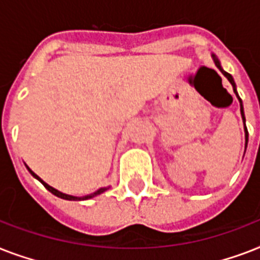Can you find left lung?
Wrapping results in <instances>:
<instances>
[{"mask_svg": "<svg viewBox=\"0 0 260 260\" xmlns=\"http://www.w3.org/2000/svg\"><path fill=\"white\" fill-rule=\"evenodd\" d=\"M213 59H214V64H216V66L218 67V70L221 71L222 74L225 75L226 78H228V81H230V82L232 83V86H234V91H235V94H236V97L239 98V102H240V112H242V117H243V120H244V121H246V117H244V110H243V104H242V100H240V97H239L238 91H236V85H235V82H234V78H232V75H231V74H228V73H225V71L222 70V69H221V66H220V62H218V60H217V58H216V56H214V55H213ZM244 131H246V147H247V142H248V131H247L246 122H244Z\"/></svg>", "mask_w": 260, "mask_h": 260, "instance_id": "obj_1", "label": "left lung"}]
</instances>
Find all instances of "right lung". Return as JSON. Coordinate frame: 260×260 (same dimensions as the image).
Wrapping results in <instances>:
<instances>
[{
  "label": "right lung",
  "mask_w": 260,
  "mask_h": 260,
  "mask_svg": "<svg viewBox=\"0 0 260 260\" xmlns=\"http://www.w3.org/2000/svg\"><path fill=\"white\" fill-rule=\"evenodd\" d=\"M26 169H28V170H29V173L32 174V175H34V177L36 178V179H39V181L42 182L43 185H44V187H46V189L48 190V191H51V193H52V194H55V196H56V197L63 198V200H70V201H73V200H89V198H93V197H95V196H98V194L104 193V191H105V190H106V187H101V189L97 190V191H95V193H91V194H89V196H85V197H73V196H69V194L60 193V191H58V190L54 189V187H51L50 185H47L46 182L43 181V179H40V178H39L38 175H36V174L34 173V171L30 170L29 167L26 166Z\"/></svg>",
  "instance_id": "obj_1"
}]
</instances>
